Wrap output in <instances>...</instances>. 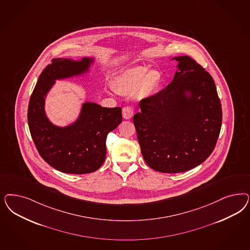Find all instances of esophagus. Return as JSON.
<instances>
[{
	"mask_svg": "<svg viewBox=\"0 0 250 250\" xmlns=\"http://www.w3.org/2000/svg\"><path fill=\"white\" fill-rule=\"evenodd\" d=\"M122 116L125 120H129L133 116V109L130 106H125L122 109Z\"/></svg>",
	"mask_w": 250,
	"mask_h": 250,
	"instance_id": "esophagus-1",
	"label": "esophagus"
}]
</instances>
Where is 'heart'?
<instances>
[{
  "instance_id": "b5f03b06",
  "label": "heart",
  "mask_w": 250,
  "mask_h": 250,
  "mask_svg": "<svg viewBox=\"0 0 250 250\" xmlns=\"http://www.w3.org/2000/svg\"><path fill=\"white\" fill-rule=\"evenodd\" d=\"M160 75L154 71H149L145 66H134L120 73L114 81L117 92L130 95L139 91L142 95H151L158 87Z\"/></svg>"
}]
</instances>
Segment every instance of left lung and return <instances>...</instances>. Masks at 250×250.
Wrapping results in <instances>:
<instances>
[{"mask_svg": "<svg viewBox=\"0 0 250 250\" xmlns=\"http://www.w3.org/2000/svg\"><path fill=\"white\" fill-rule=\"evenodd\" d=\"M169 84L139 104L133 117L146 164L162 173H181L205 161L222 127V106L212 77L188 56L174 57Z\"/></svg>", "mask_w": 250, "mask_h": 250, "instance_id": "1", "label": "left lung"}]
</instances>
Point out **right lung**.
<instances>
[{
    "instance_id": "add662e5",
    "label": "right lung",
    "mask_w": 250,
    "mask_h": 250,
    "mask_svg": "<svg viewBox=\"0 0 250 250\" xmlns=\"http://www.w3.org/2000/svg\"><path fill=\"white\" fill-rule=\"evenodd\" d=\"M95 62L94 57L54 59L39 77L28 104V126L39 153L50 167L67 174L97 171L105 161L108 132L122 121L121 106L103 107L88 101L68 125L58 126L48 119L46 98L56 81L86 76Z\"/></svg>"
}]
</instances>
